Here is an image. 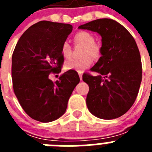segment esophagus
Wrapping results in <instances>:
<instances>
[{
	"mask_svg": "<svg viewBox=\"0 0 152 152\" xmlns=\"http://www.w3.org/2000/svg\"><path fill=\"white\" fill-rule=\"evenodd\" d=\"M79 75V77H80V80H82V75H83V72H77Z\"/></svg>",
	"mask_w": 152,
	"mask_h": 152,
	"instance_id": "34e87169",
	"label": "esophagus"
}]
</instances>
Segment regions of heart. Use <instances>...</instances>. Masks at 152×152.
Wrapping results in <instances>:
<instances>
[{
	"mask_svg": "<svg viewBox=\"0 0 152 152\" xmlns=\"http://www.w3.org/2000/svg\"><path fill=\"white\" fill-rule=\"evenodd\" d=\"M74 39L76 43L84 45L81 52L83 57L79 59H72L67 61L64 68L66 70H76L77 72H82L92 64L91 57L93 58L100 57L101 48L99 44L95 43L94 36L88 31L77 32L74 36ZM61 54L64 58H69L72 56V48L68 41H64L61 45Z\"/></svg>",
	"mask_w": 152,
	"mask_h": 152,
	"instance_id": "1",
	"label": "heart"
}]
</instances>
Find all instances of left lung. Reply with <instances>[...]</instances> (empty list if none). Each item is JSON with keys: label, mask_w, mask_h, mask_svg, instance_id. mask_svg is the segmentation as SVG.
<instances>
[{"label": "left lung", "mask_w": 152, "mask_h": 152, "mask_svg": "<svg viewBox=\"0 0 152 152\" xmlns=\"http://www.w3.org/2000/svg\"><path fill=\"white\" fill-rule=\"evenodd\" d=\"M78 29L96 32L102 37L101 57L91 68L98 75H83V80L89 86L88 110L103 119L123 116L133 105L142 81V61L135 39L111 19L95 20Z\"/></svg>", "instance_id": "8db88e82"}]
</instances>
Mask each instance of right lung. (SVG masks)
<instances>
[{"label":"right lung","mask_w":152,"mask_h":152,"mask_svg":"<svg viewBox=\"0 0 152 152\" xmlns=\"http://www.w3.org/2000/svg\"><path fill=\"white\" fill-rule=\"evenodd\" d=\"M72 31L70 24L40 21L26 29L16 45L12 56L13 91L23 110L35 120L49 123L61 117L80 81L74 70L56 82L49 78L51 72L61 71V47Z\"/></svg>","instance_id":"1"}]
</instances>
